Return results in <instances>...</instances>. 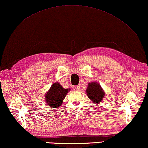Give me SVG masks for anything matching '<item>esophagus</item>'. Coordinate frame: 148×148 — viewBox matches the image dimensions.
<instances>
[{"instance_id":"esophagus-1","label":"esophagus","mask_w":148,"mask_h":148,"mask_svg":"<svg viewBox=\"0 0 148 148\" xmlns=\"http://www.w3.org/2000/svg\"><path fill=\"white\" fill-rule=\"evenodd\" d=\"M73 89L75 91H79V90H80V86H75L73 87Z\"/></svg>"}]
</instances>
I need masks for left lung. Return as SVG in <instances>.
<instances>
[{"mask_svg": "<svg viewBox=\"0 0 148 148\" xmlns=\"http://www.w3.org/2000/svg\"><path fill=\"white\" fill-rule=\"evenodd\" d=\"M86 93L88 97L93 103L95 104H99L101 102L105 95V91L97 82H92L88 83Z\"/></svg>", "mask_w": 148, "mask_h": 148, "instance_id": "1", "label": "left lung"}]
</instances>
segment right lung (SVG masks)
Segmentation results:
<instances>
[{
    "instance_id": "1",
    "label": "right lung",
    "mask_w": 148,
    "mask_h": 148,
    "mask_svg": "<svg viewBox=\"0 0 148 148\" xmlns=\"http://www.w3.org/2000/svg\"><path fill=\"white\" fill-rule=\"evenodd\" d=\"M70 91V88L65 89L59 82H54L51 85L45 95V100L47 105L53 109L58 108L63 102L65 97Z\"/></svg>"
}]
</instances>
